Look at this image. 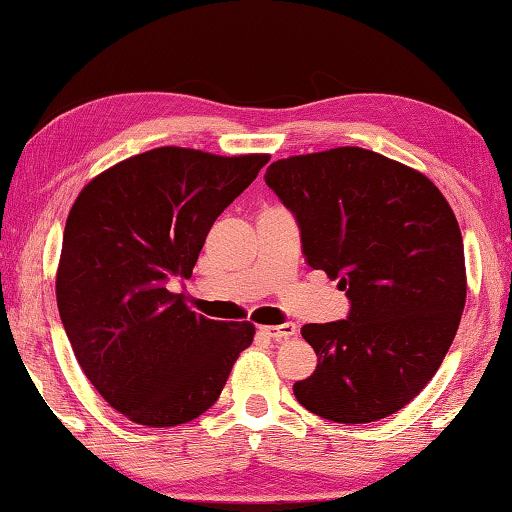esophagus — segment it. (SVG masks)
<instances>
[{"instance_id":"1","label":"esophagus","mask_w":512,"mask_h":512,"mask_svg":"<svg viewBox=\"0 0 512 512\" xmlns=\"http://www.w3.org/2000/svg\"><path fill=\"white\" fill-rule=\"evenodd\" d=\"M259 329H262V334L271 336V339H275V341L291 339V336L298 334L296 323H282V325H275V327H259Z\"/></svg>"}]
</instances>
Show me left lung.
<instances>
[{"mask_svg":"<svg viewBox=\"0 0 512 512\" xmlns=\"http://www.w3.org/2000/svg\"><path fill=\"white\" fill-rule=\"evenodd\" d=\"M266 185L300 225L305 262L339 280L350 314L309 323L314 375L293 395L343 424L404 409L443 363L465 307L463 237L427 176L359 146L293 155Z\"/></svg>","mask_w":512,"mask_h":512,"instance_id":"left-lung-1","label":"left lung"}]
</instances>
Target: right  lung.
Here are the masks:
<instances>
[{"label": "right lung", "instance_id": "1", "mask_svg": "<svg viewBox=\"0 0 512 512\" xmlns=\"http://www.w3.org/2000/svg\"><path fill=\"white\" fill-rule=\"evenodd\" d=\"M271 155L160 146L99 173L69 210L56 300L85 377L112 409L176 427L219 400L255 325L221 323L167 284L192 277L207 232Z\"/></svg>", "mask_w": 512, "mask_h": 512}]
</instances>
